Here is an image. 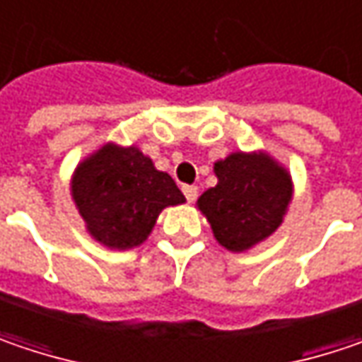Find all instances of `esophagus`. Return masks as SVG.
I'll use <instances>...</instances> for the list:
<instances>
[{"instance_id":"obj_1","label":"esophagus","mask_w":362,"mask_h":362,"mask_svg":"<svg viewBox=\"0 0 362 362\" xmlns=\"http://www.w3.org/2000/svg\"><path fill=\"white\" fill-rule=\"evenodd\" d=\"M182 192H184V197H186V201L188 202H194L197 201V197H199V188H197V186H192V184L182 186Z\"/></svg>"}]
</instances>
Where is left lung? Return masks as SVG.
<instances>
[{
  "label": "left lung",
  "mask_w": 362,
  "mask_h": 362,
  "mask_svg": "<svg viewBox=\"0 0 362 362\" xmlns=\"http://www.w3.org/2000/svg\"><path fill=\"white\" fill-rule=\"evenodd\" d=\"M217 184L197 206L219 245L244 254L268 240L285 221L293 201L291 172L264 149L233 151L213 163Z\"/></svg>",
  "instance_id": "8db88e82"
}]
</instances>
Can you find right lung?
<instances>
[{
    "mask_svg": "<svg viewBox=\"0 0 362 362\" xmlns=\"http://www.w3.org/2000/svg\"><path fill=\"white\" fill-rule=\"evenodd\" d=\"M69 192L90 238L108 250H133L160 213L186 202L170 174L137 145L104 143L75 165Z\"/></svg>",
    "mask_w": 362,
    "mask_h": 362,
    "instance_id": "1",
    "label": "right lung"
}]
</instances>
